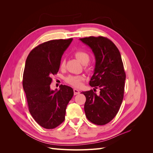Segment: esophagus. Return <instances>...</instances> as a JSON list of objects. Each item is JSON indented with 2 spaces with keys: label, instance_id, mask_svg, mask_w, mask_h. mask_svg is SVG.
I'll return each instance as SVG.
<instances>
[{
  "label": "esophagus",
  "instance_id": "1",
  "mask_svg": "<svg viewBox=\"0 0 153 153\" xmlns=\"http://www.w3.org/2000/svg\"><path fill=\"white\" fill-rule=\"evenodd\" d=\"M73 91H74V95H76V94H80L79 90H78V89H73Z\"/></svg>",
  "mask_w": 153,
  "mask_h": 153
}]
</instances>
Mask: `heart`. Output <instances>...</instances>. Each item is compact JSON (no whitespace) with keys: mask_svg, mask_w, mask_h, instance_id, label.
I'll return each instance as SVG.
<instances>
[{"mask_svg":"<svg viewBox=\"0 0 153 153\" xmlns=\"http://www.w3.org/2000/svg\"><path fill=\"white\" fill-rule=\"evenodd\" d=\"M75 56L79 61V62L83 64H86L89 61L90 59L89 53H87L84 51H76L75 53ZM64 66H65V61L63 60L61 63V68H62ZM83 79H84V77L82 76H69L66 78V81L71 85L75 87H78L80 86Z\"/></svg>","mask_w":153,"mask_h":153,"instance_id":"heart-1","label":"heart"}]
</instances>
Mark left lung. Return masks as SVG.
<instances>
[{
  "label": "left lung",
  "mask_w": 153,
  "mask_h": 153,
  "mask_svg": "<svg viewBox=\"0 0 153 153\" xmlns=\"http://www.w3.org/2000/svg\"><path fill=\"white\" fill-rule=\"evenodd\" d=\"M93 52L96 59L94 75L89 85L100 88V94L92 90L81 93L85 96V115L97 125L108 123L117 115L124 97L126 80L122 59L118 48L109 39L103 36L80 38Z\"/></svg>",
  "instance_id": "1"
}]
</instances>
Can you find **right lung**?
Returning <instances> with one entry per match:
<instances>
[{
    "instance_id": "obj_1",
    "label": "right lung",
    "mask_w": 153,
    "mask_h": 153,
    "mask_svg": "<svg viewBox=\"0 0 153 153\" xmlns=\"http://www.w3.org/2000/svg\"><path fill=\"white\" fill-rule=\"evenodd\" d=\"M73 38L53 39L41 43L32 50L25 62L23 87L29 110L41 126L53 129L65 119L67 105L73 96L71 87L61 85L50 89L52 75L59 71L62 55Z\"/></svg>"
}]
</instances>
